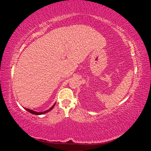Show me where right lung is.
Masks as SVG:
<instances>
[{
	"label": "right lung",
	"instance_id": "1",
	"mask_svg": "<svg viewBox=\"0 0 151 151\" xmlns=\"http://www.w3.org/2000/svg\"><path fill=\"white\" fill-rule=\"evenodd\" d=\"M55 104H54L51 108H50L49 109H48V110L45 111H43V112H36V111H35L31 110V109H27V108H25V109H26V110L28 111H29V113H32V114H33V115H42V114L46 113H47V112L50 111V110H51V109H53V108L55 106Z\"/></svg>",
	"mask_w": 151,
	"mask_h": 151
}]
</instances>
